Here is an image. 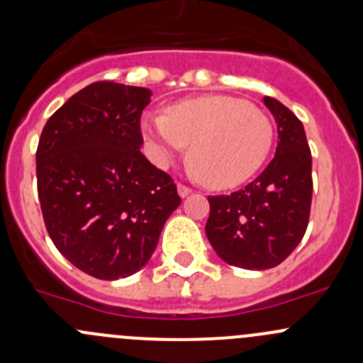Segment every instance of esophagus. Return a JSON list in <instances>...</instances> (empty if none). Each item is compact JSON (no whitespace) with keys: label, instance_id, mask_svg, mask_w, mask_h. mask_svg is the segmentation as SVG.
I'll return each instance as SVG.
<instances>
[{"label":"esophagus","instance_id":"obj_1","mask_svg":"<svg viewBox=\"0 0 363 363\" xmlns=\"http://www.w3.org/2000/svg\"><path fill=\"white\" fill-rule=\"evenodd\" d=\"M191 191H193V189L189 188V186L177 184V193H179V196H182V199H186L188 195H191Z\"/></svg>","mask_w":363,"mask_h":363}]
</instances>
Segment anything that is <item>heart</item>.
<instances>
[{
	"label": "heart",
	"instance_id": "heart-1",
	"mask_svg": "<svg viewBox=\"0 0 363 363\" xmlns=\"http://www.w3.org/2000/svg\"><path fill=\"white\" fill-rule=\"evenodd\" d=\"M142 130L160 164L177 158L186 145L193 175L212 189L242 184L265 163L274 130L267 113L233 96L179 101L164 116L147 113Z\"/></svg>",
	"mask_w": 363,
	"mask_h": 363
}]
</instances>
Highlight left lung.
Wrapping results in <instances>:
<instances>
[{"label": "left lung", "instance_id": "8db88e82", "mask_svg": "<svg viewBox=\"0 0 363 363\" xmlns=\"http://www.w3.org/2000/svg\"><path fill=\"white\" fill-rule=\"evenodd\" d=\"M263 104L277 123V149L265 170L244 189L208 196L205 233L221 259L265 270L294 252L307 230L313 199V158L298 117L276 98Z\"/></svg>", "mask_w": 363, "mask_h": 363}]
</instances>
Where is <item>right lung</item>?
<instances>
[{
  "label": "right lung",
  "mask_w": 363,
  "mask_h": 363,
  "mask_svg": "<svg viewBox=\"0 0 363 363\" xmlns=\"http://www.w3.org/2000/svg\"><path fill=\"white\" fill-rule=\"evenodd\" d=\"M147 87L101 80L57 108L36 149L45 228L77 269L113 281L138 272L181 203L177 186L140 152Z\"/></svg>",
  "instance_id": "obj_1"
}]
</instances>
